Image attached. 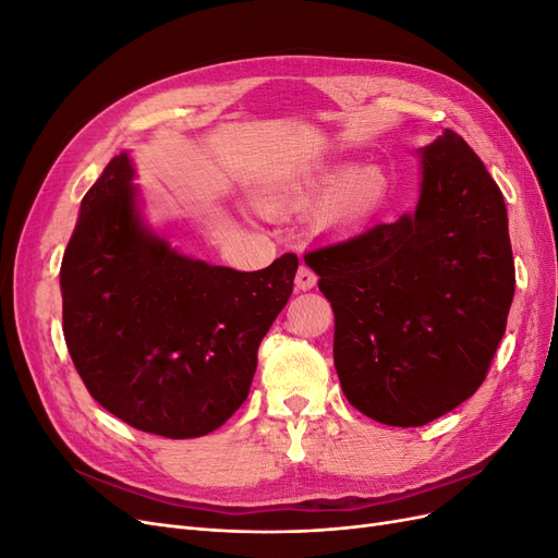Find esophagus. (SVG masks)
Instances as JSON below:
<instances>
[{
    "mask_svg": "<svg viewBox=\"0 0 558 558\" xmlns=\"http://www.w3.org/2000/svg\"><path fill=\"white\" fill-rule=\"evenodd\" d=\"M295 286L300 291H310L316 286V275L312 272V269L307 265H300L298 267V275H295Z\"/></svg>",
    "mask_w": 558,
    "mask_h": 558,
    "instance_id": "esophagus-1",
    "label": "esophagus"
}]
</instances>
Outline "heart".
<instances>
[{
  "instance_id": "b5f03b06",
  "label": "heart",
  "mask_w": 558,
  "mask_h": 558,
  "mask_svg": "<svg viewBox=\"0 0 558 558\" xmlns=\"http://www.w3.org/2000/svg\"><path fill=\"white\" fill-rule=\"evenodd\" d=\"M326 190L316 207V221L324 228H356L373 218L384 205L388 177L375 162L365 165H312L281 177L260 195L269 214L302 211Z\"/></svg>"
}]
</instances>
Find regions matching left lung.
I'll list each match as a JSON object with an SVG mask.
<instances>
[{"instance_id": "left-lung-1", "label": "left lung", "mask_w": 558, "mask_h": 558, "mask_svg": "<svg viewBox=\"0 0 558 558\" xmlns=\"http://www.w3.org/2000/svg\"><path fill=\"white\" fill-rule=\"evenodd\" d=\"M416 209L305 253L335 312L347 400L386 426H426L482 386L514 298L502 193L463 137L416 150Z\"/></svg>"}]
</instances>
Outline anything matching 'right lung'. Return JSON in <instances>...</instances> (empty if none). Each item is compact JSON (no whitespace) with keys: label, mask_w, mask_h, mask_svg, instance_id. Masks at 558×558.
<instances>
[{"label":"right lung","mask_w":558,"mask_h":558,"mask_svg":"<svg viewBox=\"0 0 558 558\" xmlns=\"http://www.w3.org/2000/svg\"><path fill=\"white\" fill-rule=\"evenodd\" d=\"M132 179L123 150L81 199L60 267L64 342L107 412L144 433L199 437L246 400L298 256L258 272L183 256L144 223Z\"/></svg>","instance_id":"obj_1"}]
</instances>
